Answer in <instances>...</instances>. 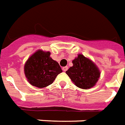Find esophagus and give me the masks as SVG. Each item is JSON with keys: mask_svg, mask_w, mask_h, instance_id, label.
I'll return each instance as SVG.
<instances>
[{"mask_svg": "<svg viewBox=\"0 0 125 125\" xmlns=\"http://www.w3.org/2000/svg\"><path fill=\"white\" fill-rule=\"evenodd\" d=\"M62 70L63 72H66L67 70H68V67L67 66H65V67H62Z\"/></svg>", "mask_w": 125, "mask_h": 125, "instance_id": "1", "label": "esophagus"}]
</instances>
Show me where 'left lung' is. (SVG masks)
<instances>
[{
  "mask_svg": "<svg viewBox=\"0 0 125 125\" xmlns=\"http://www.w3.org/2000/svg\"><path fill=\"white\" fill-rule=\"evenodd\" d=\"M72 63L73 65L66 71V73L77 87L87 89L95 85L100 76V72L95 64L81 54H79Z\"/></svg>",
  "mask_w": 125,
  "mask_h": 125,
  "instance_id": "left-lung-1",
  "label": "left lung"
}]
</instances>
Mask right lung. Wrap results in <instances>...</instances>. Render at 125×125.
I'll return each mask as SVG.
<instances>
[{
    "instance_id": "right-lung-1",
    "label": "right lung",
    "mask_w": 125,
    "mask_h": 125,
    "mask_svg": "<svg viewBox=\"0 0 125 125\" xmlns=\"http://www.w3.org/2000/svg\"><path fill=\"white\" fill-rule=\"evenodd\" d=\"M59 63L50 58V52L38 50L27 60L24 65L25 75L33 86L42 88L50 85L62 73Z\"/></svg>"
}]
</instances>
